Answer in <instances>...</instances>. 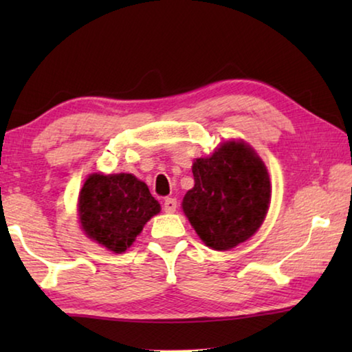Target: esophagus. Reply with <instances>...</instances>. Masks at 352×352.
<instances>
[{
	"mask_svg": "<svg viewBox=\"0 0 352 352\" xmlns=\"http://www.w3.org/2000/svg\"><path fill=\"white\" fill-rule=\"evenodd\" d=\"M163 210L166 211V212H175V210H177V200L175 199H170V197H168L164 200V205H163Z\"/></svg>",
	"mask_w": 352,
	"mask_h": 352,
	"instance_id": "1",
	"label": "esophagus"
}]
</instances>
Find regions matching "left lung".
<instances>
[{"mask_svg":"<svg viewBox=\"0 0 352 352\" xmlns=\"http://www.w3.org/2000/svg\"><path fill=\"white\" fill-rule=\"evenodd\" d=\"M194 188L183 199L184 216L212 250L225 252L250 239L269 211V172L252 146L226 141L210 157L195 158Z\"/></svg>","mask_w":352,"mask_h":352,"instance_id":"1","label":"left lung"}]
</instances>
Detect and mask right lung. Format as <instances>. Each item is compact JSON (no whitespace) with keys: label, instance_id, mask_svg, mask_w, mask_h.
<instances>
[{"label":"right lung","instance_id":"right-lung-1","mask_svg":"<svg viewBox=\"0 0 352 352\" xmlns=\"http://www.w3.org/2000/svg\"><path fill=\"white\" fill-rule=\"evenodd\" d=\"M79 222L87 237L124 253L162 206L132 174H91L79 192Z\"/></svg>","mask_w":352,"mask_h":352}]
</instances>
